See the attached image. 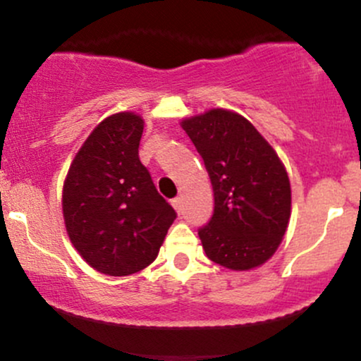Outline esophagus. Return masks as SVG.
<instances>
[{"mask_svg":"<svg viewBox=\"0 0 361 361\" xmlns=\"http://www.w3.org/2000/svg\"><path fill=\"white\" fill-rule=\"evenodd\" d=\"M171 205L175 207V210H176V212H180V210H181V197H176V198H173V200H171Z\"/></svg>","mask_w":361,"mask_h":361,"instance_id":"obj_1","label":"esophagus"}]
</instances>
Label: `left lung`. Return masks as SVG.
Here are the masks:
<instances>
[{"instance_id":"1","label":"left lung","mask_w":361,"mask_h":361,"mask_svg":"<svg viewBox=\"0 0 361 361\" xmlns=\"http://www.w3.org/2000/svg\"><path fill=\"white\" fill-rule=\"evenodd\" d=\"M214 188V215L198 231L207 258L246 271L279 250L288 227L287 169L268 140L235 111L212 109L181 120Z\"/></svg>"}]
</instances>
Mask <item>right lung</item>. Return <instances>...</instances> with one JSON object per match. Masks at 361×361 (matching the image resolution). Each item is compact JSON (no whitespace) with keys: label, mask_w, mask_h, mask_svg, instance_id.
Listing matches in <instances>:
<instances>
[{"label":"right lung","mask_w":361,"mask_h":361,"mask_svg":"<svg viewBox=\"0 0 361 361\" xmlns=\"http://www.w3.org/2000/svg\"><path fill=\"white\" fill-rule=\"evenodd\" d=\"M142 130L144 120L134 111L102 120L74 156L62 188L73 246L110 276L149 267L176 219L139 159Z\"/></svg>","instance_id":"1"}]
</instances>
